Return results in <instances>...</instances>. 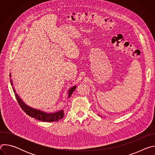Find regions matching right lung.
<instances>
[{
    "label": "right lung",
    "mask_w": 155,
    "mask_h": 155,
    "mask_svg": "<svg viewBox=\"0 0 155 155\" xmlns=\"http://www.w3.org/2000/svg\"><path fill=\"white\" fill-rule=\"evenodd\" d=\"M10 77H11V75H10ZM10 82H11V84L13 87V90L15 93V96L16 98V100H17L20 107L21 108L22 110H23V111L25 112H26V114L28 115H29V117H32L38 120L45 121V122L58 121L59 120H62L63 118V117H64V112L63 110H60L59 112L53 113V114H47V113H45L43 112H41V111H40V110L34 109V108H31L30 107L28 106L23 102V101H22L19 98L18 95L16 94V93L15 90V88L13 86V82H12V80L11 78H10ZM75 89H76V87L74 86L69 90V97L71 96L72 94L73 93V92L75 91Z\"/></svg>",
    "instance_id": "right-lung-1"
}]
</instances>
